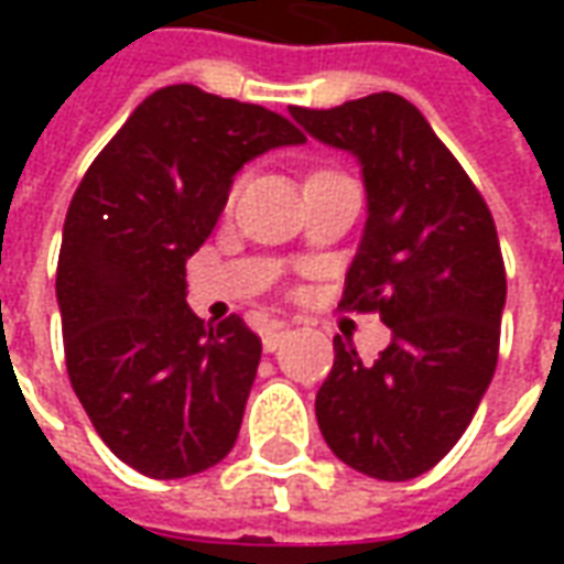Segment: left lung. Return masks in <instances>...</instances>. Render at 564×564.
<instances>
[{
	"label": "left lung",
	"mask_w": 564,
	"mask_h": 564,
	"mask_svg": "<svg viewBox=\"0 0 564 564\" xmlns=\"http://www.w3.org/2000/svg\"><path fill=\"white\" fill-rule=\"evenodd\" d=\"M286 120L193 84L132 111L84 174L63 226L56 302L72 390L117 459L174 480L229 456L262 341L226 305H186V259L235 174L286 144Z\"/></svg>",
	"instance_id": "obj_1"
}]
</instances>
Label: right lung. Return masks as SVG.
<instances>
[{
	"label": "right lung",
	"instance_id": "1",
	"mask_svg": "<svg viewBox=\"0 0 564 564\" xmlns=\"http://www.w3.org/2000/svg\"><path fill=\"white\" fill-rule=\"evenodd\" d=\"M387 96L302 117L317 141L366 156L368 220L341 307L378 311L392 332L378 356L335 341L317 425L354 471L411 480L447 456L484 399L508 283L471 181L416 111L387 127Z\"/></svg>",
	"mask_w": 564,
	"mask_h": 564
}]
</instances>
